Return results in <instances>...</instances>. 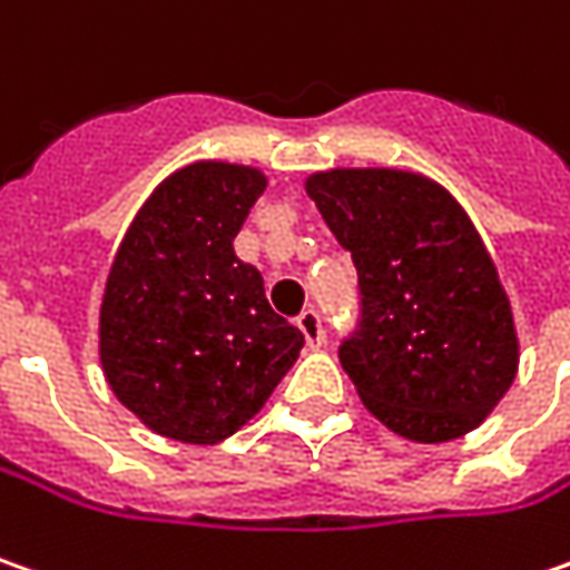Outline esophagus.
Segmentation results:
<instances>
[{"mask_svg": "<svg viewBox=\"0 0 570 570\" xmlns=\"http://www.w3.org/2000/svg\"><path fill=\"white\" fill-rule=\"evenodd\" d=\"M296 324H299V331L305 334L308 346H322L324 344V324H322V315H318L315 308H305L303 315L296 318Z\"/></svg>", "mask_w": 570, "mask_h": 570, "instance_id": "34e87169", "label": "esophagus"}]
</instances>
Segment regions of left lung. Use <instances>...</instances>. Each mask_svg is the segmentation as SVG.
<instances>
[{
    "label": "left lung",
    "mask_w": 570,
    "mask_h": 570,
    "mask_svg": "<svg viewBox=\"0 0 570 570\" xmlns=\"http://www.w3.org/2000/svg\"><path fill=\"white\" fill-rule=\"evenodd\" d=\"M305 191L356 267L360 318L337 353L368 413L410 442L473 432L518 375V334L463 207L401 169L315 173Z\"/></svg>",
    "instance_id": "8db88e82"
}]
</instances>
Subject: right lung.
<instances>
[{
    "label": "right lung",
    "instance_id": "1",
    "mask_svg": "<svg viewBox=\"0 0 570 570\" xmlns=\"http://www.w3.org/2000/svg\"><path fill=\"white\" fill-rule=\"evenodd\" d=\"M267 179L191 164L154 188L109 267L100 363L112 394L154 429L217 444L243 429L293 368L305 337L277 315L233 239Z\"/></svg>",
    "mask_w": 570,
    "mask_h": 570
}]
</instances>
